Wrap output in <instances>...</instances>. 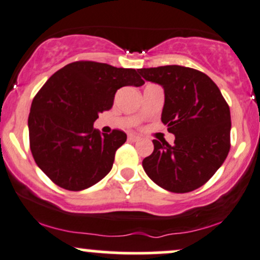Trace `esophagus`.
Listing matches in <instances>:
<instances>
[{"label": "esophagus", "mask_w": 260, "mask_h": 260, "mask_svg": "<svg viewBox=\"0 0 260 260\" xmlns=\"http://www.w3.org/2000/svg\"><path fill=\"white\" fill-rule=\"evenodd\" d=\"M128 139H129L131 142H137V140H139V137L134 136V134H128Z\"/></svg>", "instance_id": "1"}]
</instances>
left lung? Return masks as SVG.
<instances>
[{
    "label": "left lung",
    "instance_id": "1",
    "mask_svg": "<svg viewBox=\"0 0 260 260\" xmlns=\"http://www.w3.org/2000/svg\"><path fill=\"white\" fill-rule=\"evenodd\" d=\"M145 80L165 91L161 121L175 134L174 145L154 139L143 169L155 183L174 193L192 192L213 177L231 147L230 107L205 73L183 66L140 68Z\"/></svg>",
    "mask_w": 260,
    "mask_h": 260
}]
</instances>
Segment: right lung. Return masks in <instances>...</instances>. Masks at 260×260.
<instances>
[{
	"instance_id": "right-lung-1",
	"label": "right lung",
	"mask_w": 260,
	"mask_h": 260,
	"mask_svg": "<svg viewBox=\"0 0 260 260\" xmlns=\"http://www.w3.org/2000/svg\"><path fill=\"white\" fill-rule=\"evenodd\" d=\"M143 84L133 68L94 61L72 62L52 74L32 99L28 118L30 150L44 174L67 190L103 180L127 134H101L92 123L111 109L118 89Z\"/></svg>"
}]
</instances>
